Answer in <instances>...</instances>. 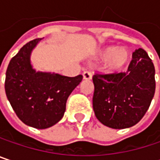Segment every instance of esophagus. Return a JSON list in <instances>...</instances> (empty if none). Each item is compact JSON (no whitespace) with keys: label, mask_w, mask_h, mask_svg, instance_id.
I'll use <instances>...</instances> for the list:
<instances>
[{"label":"esophagus","mask_w":160,"mask_h":160,"mask_svg":"<svg viewBox=\"0 0 160 160\" xmlns=\"http://www.w3.org/2000/svg\"><path fill=\"white\" fill-rule=\"evenodd\" d=\"M82 76H83V79L84 80H91L92 79V73L90 72V71H84L83 72V74H82Z\"/></svg>","instance_id":"esophagus-1"}]
</instances>
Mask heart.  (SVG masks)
<instances>
[{"label":"heart","mask_w":160,"mask_h":160,"mask_svg":"<svg viewBox=\"0 0 160 160\" xmlns=\"http://www.w3.org/2000/svg\"><path fill=\"white\" fill-rule=\"evenodd\" d=\"M98 58L101 60H107L108 69L112 72H116L121 70L127 65L130 59V52L125 48L108 46L99 52Z\"/></svg>","instance_id":"heart-1"}]
</instances>
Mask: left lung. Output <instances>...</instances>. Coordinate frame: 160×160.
Wrapping results in <instances>:
<instances>
[{
	"label": "left lung",
	"mask_w": 160,
	"mask_h": 160,
	"mask_svg": "<svg viewBox=\"0 0 160 160\" xmlns=\"http://www.w3.org/2000/svg\"><path fill=\"white\" fill-rule=\"evenodd\" d=\"M92 108L97 119L113 129L130 128L146 113L155 94V67L144 49L132 52L127 72L95 74Z\"/></svg>",
	"instance_id": "left-lung-1"
}]
</instances>
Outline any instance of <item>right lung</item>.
<instances>
[{
  "label": "right lung",
  "instance_id": "obj_1",
  "mask_svg": "<svg viewBox=\"0 0 160 160\" xmlns=\"http://www.w3.org/2000/svg\"><path fill=\"white\" fill-rule=\"evenodd\" d=\"M42 39L26 43L11 59L5 76V93L19 119L36 129L56 124L64 116L69 94L82 76L66 77L36 72L30 64L32 50Z\"/></svg>",
  "mask_w": 160,
  "mask_h": 160
}]
</instances>
